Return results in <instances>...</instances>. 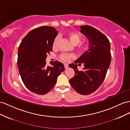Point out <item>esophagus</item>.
I'll use <instances>...</instances> for the list:
<instances>
[{
    "label": "esophagus",
    "instance_id": "obj_1",
    "mask_svg": "<svg viewBox=\"0 0 130 130\" xmlns=\"http://www.w3.org/2000/svg\"><path fill=\"white\" fill-rule=\"evenodd\" d=\"M68 66H69L68 64H64V67H65V69H68Z\"/></svg>",
    "mask_w": 130,
    "mask_h": 130
}]
</instances>
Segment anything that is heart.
Returning a JSON list of instances; mask_svg holds the SVG:
<instances>
[{"label":"heart","mask_w":130,"mask_h":130,"mask_svg":"<svg viewBox=\"0 0 130 130\" xmlns=\"http://www.w3.org/2000/svg\"><path fill=\"white\" fill-rule=\"evenodd\" d=\"M66 36L69 39V41H70L71 44L74 45H77L81 41V36L77 32H68L66 33ZM58 38L56 37L54 40V41H53V48L56 47V45L58 44ZM85 49V46L84 45H82L80 46V47H79V50H80V51H83V50H84ZM70 58H71V56L67 54H62L60 55L61 59L64 61H69L70 59Z\"/></svg>","instance_id":"heart-1"}]
</instances>
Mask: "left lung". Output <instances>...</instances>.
I'll use <instances>...</instances> for the list:
<instances>
[{
  "label": "left lung",
  "instance_id": "1",
  "mask_svg": "<svg viewBox=\"0 0 130 130\" xmlns=\"http://www.w3.org/2000/svg\"><path fill=\"white\" fill-rule=\"evenodd\" d=\"M80 28L88 40V49L74 61L75 64L69 65L75 72L69 82L78 93L88 95L97 90L104 80L111 62L110 44L104 35L92 26H81ZM77 63L84 64L82 71L78 70Z\"/></svg>",
  "mask_w": 130,
  "mask_h": 130
}]
</instances>
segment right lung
Returning <instances> with one entry per match:
<instances>
[{
    "instance_id": "right-lung-1",
    "label": "right lung",
    "mask_w": 130,
    "mask_h": 130,
    "mask_svg": "<svg viewBox=\"0 0 130 130\" xmlns=\"http://www.w3.org/2000/svg\"><path fill=\"white\" fill-rule=\"evenodd\" d=\"M58 34L54 27L42 26L29 31L19 45L20 75L26 88L36 94L47 93L65 70L62 63L58 61H55L52 67L45 65L46 54L52 51L53 41Z\"/></svg>"
}]
</instances>
